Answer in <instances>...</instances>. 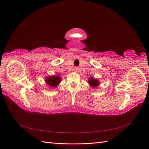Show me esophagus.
Segmentation results:
<instances>
[{
    "mask_svg": "<svg viewBox=\"0 0 149 149\" xmlns=\"http://www.w3.org/2000/svg\"><path fill=\"white\" fill-rule=\"evenodd\" d=\"M74 70H75V71H78V68H77L75 67V68H74Z\"/></svg>",
    "mask_w": 149,
    "mask_h": 149,
    "instance_id": "1",
    "label": "esophagus"
}]
</instances>
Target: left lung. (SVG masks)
<instances>
[{
  "label": "left lung",
  "mask_w": 149,
  "mask_h": 149,
  "mask_svg": "<svg viewBox=\"0 0 149 149\" xmlns=\"http://www.w3.org/2000/svg\"><path fill=\"white\" fill-rule=\"evenodd\" d=\"M88 83L90 85V86L93 88H96L98 86H100V82L97 78H89L88 79Z\"/></svg>",
  "instance_id": "left-lung-1"
}]
</instances>
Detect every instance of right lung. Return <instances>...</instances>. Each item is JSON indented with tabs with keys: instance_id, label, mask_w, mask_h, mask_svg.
Here are the masks:
<instances>
[{
	"instance_id": "right-lung-1",
	"label": "right lung",
	"mask_w": 149,
	"mask_h": 149,
	"mask_svg": "<svg viewBox=\"0 0 149 149\" xmlns=\"http://www.w3.org/2000/svg\"><path fill=\"white\" fill-rule=\"evenodd\" d=\"M45 81L46 83V84L49 86L50 88H56L58 86L61 81V78L60 76L55 74L52 76H49L45 79Z\"/></svg>"
}]
</instances>
